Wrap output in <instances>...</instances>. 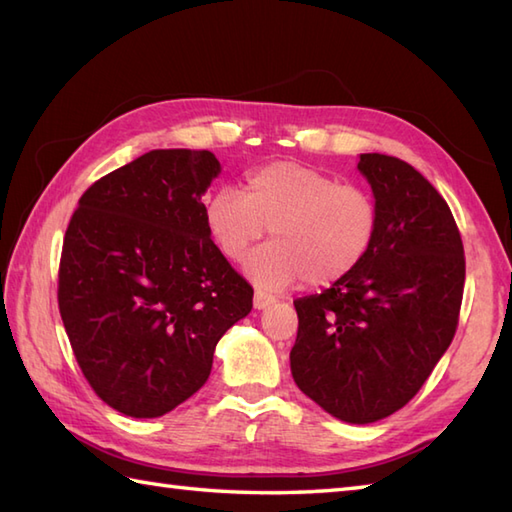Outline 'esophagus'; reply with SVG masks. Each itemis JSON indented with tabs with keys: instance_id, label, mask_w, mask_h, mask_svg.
<instances>
[{
	"instance_id": "obj_1",
	"label": "esophagus",
	"mask_w": 512,
	"mask_h": 512,
	"mask_svg": "<svg viewBox=\"0 0 512 512\" xmlns=\"http://www.w3.org/2000/svg\"><path fill=\"white\" fill-rule=\"evenodd\" d=\"M275 303V297H270V295H266V292H255V299H253V306H255V310H266V308H270Z\"/></svg>"
}]
</instances>
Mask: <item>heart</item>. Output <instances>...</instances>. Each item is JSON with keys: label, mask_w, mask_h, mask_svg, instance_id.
I'll use <instances>...</instances> for the list:
<instances>
[{"label": "heart", "mask_w": 512, "mask_h": 512, "mask_svg": "<svg viewBox=\"0 0 512 512\" xmlns=\"http://www.w3.org/2000/svg\"><path fill=\"white\" fill-rule=\"evenodd\" d=\"M204 222L231 262H242L270 231L273 244L250 255L244 270L262 290H288L301 281L328 288L350 277L372 253L380 215L372 195L354 184L277 160L250 171L244 193L213 191Z\"/></svg>", "instance_id": "heart-1"}]
</instances>
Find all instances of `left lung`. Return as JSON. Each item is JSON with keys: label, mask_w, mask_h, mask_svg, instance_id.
<instances>
[{"label": "left lung", "mask_w": 512, "mask_h": 512, "mask_svg": "<svg viewBox=\"0 0 512 512\" xmlns=\"http://www.w3.org/2000/svg\"><path fill=\"white\" fill-rule=\"evenodd\" d=\"M378 206L372 253L321 295L295 301L290 372L350 424L405 407L449 350L464 292V248L449 204L409 162L361 154Z\"/></svg>", "instance_id": "obj_1"}]
</instances>
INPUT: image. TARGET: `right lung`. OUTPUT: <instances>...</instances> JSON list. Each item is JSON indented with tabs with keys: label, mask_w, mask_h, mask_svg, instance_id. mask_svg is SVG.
Listing matches in <instances>:
<instances>
[{
	"label": "right lung",
	"mask_w": 512,
	"mask_h": 512,
	"mask_svg": "<svg viewBox=\"0 0 512 512\" xmlns=\"http://www.w3.org/2000/svg\"><path fill=\"white\" fill-rule=\"evenodd\" d=\"M211 151L154 149L81 195L63 237L59 310L83 376L112 409L158 418L198 391L253 308L204 222Z\"/></svg>",
	"instance_id": "obj_1"
}]
</instances>
